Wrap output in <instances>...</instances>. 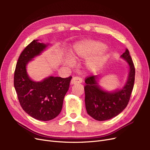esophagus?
Masks as SVG:
<instances>
[{"instance_id": "34e87169", "label": "esophagus", "mask_w": 150, "mask_h": 150, "mask_svg": "<svg viewBox=\"0 0 150 150\" xmlns=\"http://www.w3.org/2000/svg\"><path fill=\"white\" fill-rule=\"evenodd\" d=\"M82 81H83L82 79L79 78V77H74V78H72L71 81V84L72 85L77 83H82Z\"/></svg>"}]
</instances>
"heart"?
<instances>
[{
    "label": "heart",
    "mask_w": 150,
    "mask_h": 150,
    "mask_svg": "<svg viewBox=\"0 0 150 150\" xmlns=\"http://www.w3.org/2000/svg\"><path fill=\"white\" fill-rule=\"evenodd\" d=\"M108 54V49L104 47L102 42L91 39H84L76 42L71 51V58L73 60L88 58L85 63V67L90 72H94L98 70L106 61ZM64 64L66 66L72 67L74 62L72 60L66 59Z\"/></svg>",
    "instance_id": "b5f03b06"
}]
</instances>
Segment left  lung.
<instances>
[{
    "label": "left lung",
    "instance_id": "1",
    "mask_svg": "<svg viewBox=\"0 0 150 150\" xmlns=\"http://www.w3.org/2000/svg\"><path fill=\"white\" fill-rule=\"evenodd\" d=\"M128 63L129 72L122 88L109 91L99 85V75L86 79L85 105L88 114L97 121H106L116 117L123 111L129 101L133 89L135 69L129 51L120 56Z\"/></svg>",
    "mask_w": 150,
    "mask_h": 150
}]
</instances>
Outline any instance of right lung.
<instances>
[{
  "label": "right lung",
  "instance_id": "add662e5",
  "mask_svg": "<svg viewBox=\"0 0 150 150\" xmlns=\"http://www.w3.org/2000/svg\"><path fill=\"white\" fill-rule=\"evenodd\" d=\"M39 40H34L21 54L16 67L13 85L24 111L33 118L47 121L55 118L61 112L72 78L50 76L40 81L30 78L27 71L29 62L51 46Z\"/></svg>",
  "mask_w": 150,
  "mask_h": 150
}]
</instances>
